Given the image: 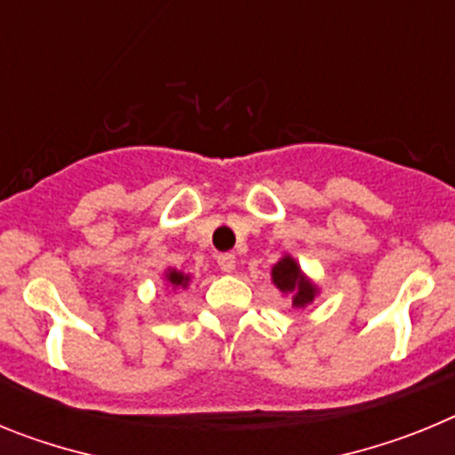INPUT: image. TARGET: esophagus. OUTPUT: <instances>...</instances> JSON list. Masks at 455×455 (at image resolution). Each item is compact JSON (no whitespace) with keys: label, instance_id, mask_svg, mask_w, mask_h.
<instances>
[{"label":"esophagus","instance_id":"obj_1","mask_svg":"<svg viewBox=\"0 0 455 455\" xmlns=\"http://www.w3.org/2000/svg\"><path fill=\"white\" fill-rule=\"evenodd\" d=\"M219 267L223 273H232L236 268V257L232 252H223L219 255Z\"/></svg>","mask_w":455,"mask_h":455}]
</instances>
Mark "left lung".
Returning <instances> with one entry per match:
<instances>
[{"mask_svg":"<svg viewBox=\"0 0 455 455\" xmlns=\"http://www.w3.org/2000/svg\"><path fill=\"white\" fill-rule=\"evenodd\" d=\"M271 283L287 296H291V305L296 309L307 307L319 296V287L312 277H307L300 264L289 252H284L271 268Z\"/></svg>","mask_w":455,"mask_h":455,"instance_id":"8db88e82","label":"left lung"}]
</instances>
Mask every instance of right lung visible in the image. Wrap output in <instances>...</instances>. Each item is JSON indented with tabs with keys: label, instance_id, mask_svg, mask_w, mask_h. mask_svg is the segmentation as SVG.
<instances>
[{
	"label": "right lung",
	"instance_id": "obj_1",
	"mask_svg": "<svg viewBox=\"0 0 455 455\" xmlns=\"http://www.w3.org/2000/svg\"><path fill=\"white\" fill-rule=\"evenodd\" d=\"M164 280H166V287H171L172 291H180V289H187L188 283H191V275L184 271H178V268L168 267L164 271Z\"/></svg>",
	"mask_w": 455,
	"mask_h": 455
}]
</instances>
